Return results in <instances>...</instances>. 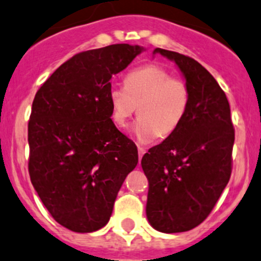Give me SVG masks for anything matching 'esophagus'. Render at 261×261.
Returning <instances> with one entry per match:
<instances>
[{
	"instance_id": "34e87169",
	"label": "esophagus",
	"mask_w": 261,
	"mask_h": 261,
	"mask_svg": "<svg viewBox=\"0 0 261 261\" xmlns=\"http://www.w3.org/2000/svg\"><path fill=\"white\" fill-rule=\"evenodd\" d=\"M146 153V148L142 146H138V155H139V161L142 160V157H143V154Z\"/></svg>"
}]
</instances>
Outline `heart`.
Wrapping results in <instances>:
<instances>
[{
    "mask_svg": "<svg viewBox=\"0 0 261 261\" xmlns=\"http://www.w3.org/2000/svg\"><path fill=\"white\" fill-rule=\"evenodd\" d=\"M109 104L113 122L124 127L137 112L134 134L142 142L155 137H167L184 120L190 106V88L181 77H174L167 69L147 64L125 76V87L109 88Z\"/></svg>",
    "mask_w": 261,
    "mask_h": 261,
    "instance_id": "b5f03b06",
    "label": "heart"
}]
</instances>
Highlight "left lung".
<instances>
[{
    "label": "left lung",
    "mask_w": 261,
    "mask_h": 261,
    "mask_svg": "<svg viewBox=\"0 0 261 261\" xmlns=\"http://www.w3.org/2000/svg\"><path fill=\"white\" fill-rule=\"evenodd\" d=\"M155 53L177 64L191 98L179 127L142 158L149 186L146 214L155 230L184 232L210 215L226 187L235 129L226 95L210 72L190 56Z\"/></svg>",
    "instance_id": "1"
}]
</instances>
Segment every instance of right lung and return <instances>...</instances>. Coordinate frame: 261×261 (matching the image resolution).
<instances>
[{
  "instance_id": "obj_1",
  "label": "right lung",
  "mask_w": 261,
  "mask_h": 261,
  "mask_svg": "<svg viewBox=\"0 0 261 261\" xmlns=\"http://www.w3.org/2000/svg\"><path fill=\"white\" fill-rule=\"evenodd\" d=\"M144 49L115 44L59 66L32 101L31 184L56 222L75 232L108 224L125 177L138 163L132 139L111 119L109 88Z\"/></svg>"
}]
</instances>
